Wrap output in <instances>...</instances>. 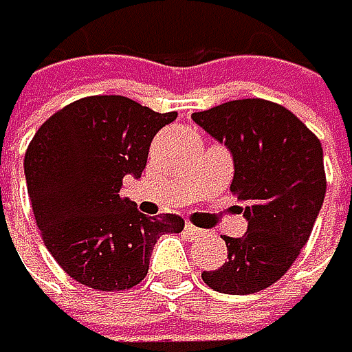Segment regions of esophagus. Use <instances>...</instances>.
<instances>
[{
  "label": "esophagus",
  "mask_w": 352,
  "mask_h": 352,
  "mask_svg": "<svg viewBox=\"0 0 352 352\" xmlns=\"http://www.w3.org/2000/svg\"><path fill=\"white\" fill-rule=\"evenodd\" d=\"M184 230H186V234H188V236H199V234H201V230H199V228H195L192 223H186Z\"/></svg>",
  "instance_id": "1"
}]
</instances>
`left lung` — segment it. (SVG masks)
<instances>
[{"label": "left lung", "mask_w": 352, "mask_h": 352, "mask_svg": "<svg viewBox=\"0 0 352 352\" xmlns=\"http://www.w3.org/2000/svg\"><path fill=\"white\" fill-rule=\"evenodd\" d=\"M192 120L230 148V190L248 219L241 239L223 236L228 261L201 278L219 294H256L283 278L311 236L327 192L322 144L292 111L263 98L230 100Z\"/></svg>", "instance_id": "obj_1"}]
</instances>
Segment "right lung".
<instances>
[{
  "mask_svg": "<svg viewBox=\"0 0 352 352\" xmlns=\"http://www.w3.org/2000/svg\"><path fill=\"white\" fill-rule=\"evenodd\" d=\"M177 113H157L124 96H89L50 116L25 151L32 212L47 252L74 280L124 292L144 280L153 245L184 230L177 214H142L120 197L142 177L148 146Z\"/></svg>",
  "mask_w": 352,
  "mask_h": 352,
  "instance_id": "add662e5",
  "label": "right lung"
}]
</instances>
